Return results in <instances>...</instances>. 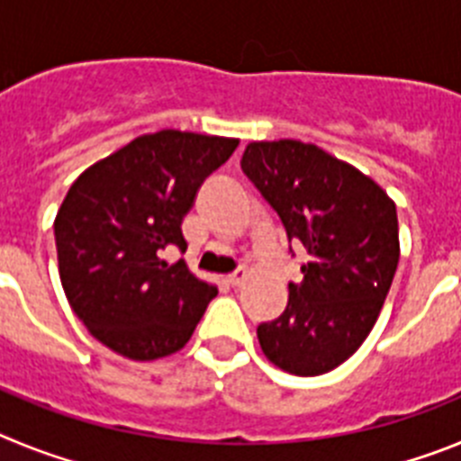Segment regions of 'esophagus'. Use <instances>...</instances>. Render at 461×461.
<instances>
[{
	"mask_svg": "<svg viewBox=\"0 0 461 461\" xmlns=\"http://www.w3.org/2000/svg\"><path fill=\"white\" fill-rule=\"evenodd\" d=\"M244 279H247V272H244V270H235L233 275L226 276V284H228V286L238 288Z\"/></svg>",
	"mask_w": 461,
	"mask_h": 461,
	"instance_id": "esophagus-1",
	"label": "esophagus"
}]
</instances>
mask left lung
<instances>
[{"mask_svg":"<svg viewBox=\"0 0 461 461\" xmlns=\"http://www.w3.org/2000/svg\"><path fill=\"white\" fill-rule=\"evenodd\" d=\"M240 166L288 244L307 249L284 313L256 330L260 348L284 372L319 376L348 360L376 323L399 263L397 207L372 177L309 142H249Z\"/></svg>","mask_w":461,"mask_h":461,"instance_id":"obj_1","label":"left lung"}]
</instances>
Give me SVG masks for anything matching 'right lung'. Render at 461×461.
<instances>
[{
  "label": "right lung",
  "mask_w": 461,
  "mask_h": 461,
  "mask_svg": "<svg viewBox=\"0 0 461 461\" xmlns=\"http://www.w3.org/2000/svg\"><path fill=\"white\" fill-rule=\"evenodd\" d=\"M235 138L148 133L73 182L55 219L59 279L85 328L129 360H157L191 339L217 288L185 260L182 219Z\"/></svg>",
  "instance_id": "add662e5"
}]
</instances>
